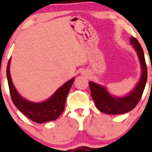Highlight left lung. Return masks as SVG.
I'll list each match as a JSON object with an SVG mask.
<instances>
[{"mask_svg": "<svg viewBox=\"0 0 152 152\" xmlns=\"http://www.w3.org/2000/svg\"><path fill=\"white\" fill-rule=\"evenodd\" d=\"M131 43L133 45L139 56L142 68V75L137 86L129 95L122 98L113 97L108 93L104 87L94 82H89L92 99H94L97 109L104 114H121L129 112L134 109L142 96L147 81V67L144 51L138 40L136 38L132 37Z\"/></svg>", "mask_w": 152, "mask_h": 152, "instance_id": "obj_1", "label": "left lung"}]
</instances>
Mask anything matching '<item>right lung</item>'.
Masks as SVG:
<instances>
[{
	"label": "right lung",
	"instance_id": "right-lung-1",
	"mask_svg": "<svg viewBox=\"0 0 152 152\" xmlns=\"http://www.w3.org/2000/svg\"><path fill=\"white\" fill-rule=\"evenodd\" d=\"M9 66L10 60L7 66L6 75L10 96L17 109L29 119L36 123L42 124L56 119L64 111L66 97L74 83V78L64 83L46 102L33 103L22 98L16 91L11 81Z\"/></svg>",
	"mask_w": 152,
	"mask_h": 152
}]
</instances>
